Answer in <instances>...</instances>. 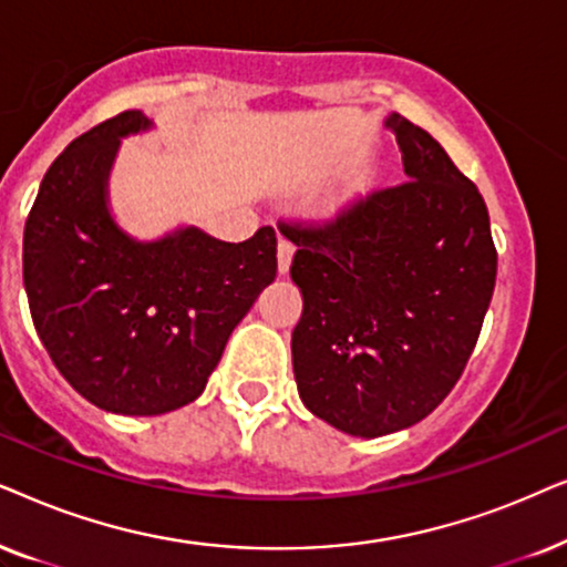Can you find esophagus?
Listing matches in <instances>:
<instances>
[{"label":"esophagus","mask_w":567,"mask_h":567,"mask_svg":"<svg viewBox=\"0 0 567 567\" xmlns=\"http://www.w3.org/2000/svg\"><path fill=\"white\" fill-rule=\"evenodd\" d=\"M292 254H296V246H292L288 238H279V244H277V267H279V275H288V271H290Z\"/></svg>","instance_id":"34e87169"}]
</instances>
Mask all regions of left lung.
<instances>
[{
  "mask_svg": "<svg viewBox=\"0 0 567 567\" xmlns=\"http://www.w3.org/2000/svg\"><path fill=\"white\" fill-rule=\"evenodd\" d=\"M406 181L334 220L279 223L298 246V394L316 417L379 437L427 417L462 379L495 290L497 251L477 186L399 113Z\"/></svg>",
  "mask_w": 567,
  "mask_h": 567,
  "instance_id": "8db88e82",
  "label": "left lung"
}]
</instances>
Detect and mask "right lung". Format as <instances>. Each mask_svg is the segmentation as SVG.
Masks as SVG:
<instances>
[{
  "instance_id": "right-lung-1",
  "label": "right lung",
  "mask_w": 567,
  "mask_h": 567,
  "mask_svg": "<svg viewBox=\"0 0 567 567\" xmlns=\"http://www.w3.org/2000/svg\"><path fill=\"white\" fill-rule=\"evenodd\" d=\"M124 111L70 142L25 220L22 279L33 327L90 404L153 417L194 402L259 292L277 277V236L244 244L199 228L134 240L109 213L118 140L150 130Z\"/></svg>"
}]
</instances>
